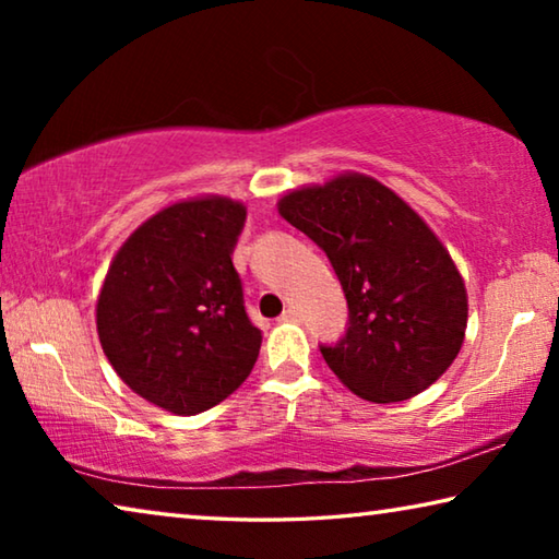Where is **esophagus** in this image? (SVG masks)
<instances>
[{"label": "esophagus", "instance_id": "obj_1", "mask_svg": "<svg viewBox=\"0 0 559 559\" xmlns=\"http://www.w3.org/2000/svg\"><path fill=\"white\" fill-rule=\"evenodd\" d=\"M281 320H286V323H293V320H298V310L296 308H286V310H283Z\"/></svg>", "mask_w": 559, "mask_h": 559}]
</instances>
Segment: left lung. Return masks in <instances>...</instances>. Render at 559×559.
Wrapping results in <instances>:
<instances>
[{"label": "left lung", "instance_id": "8db88e82", "mask_svg": "<svg viewBox=\"0 0 559 559\" xmlns=\"http://www.w3.org/2000/svg\"><path fill=\"white\" fill-rule=\"evenodd\" d=\"M316 241L347 300V325L320 345L347 390L377 404L404 402L449 370L466 333L468 302L456 266L421 216L365 175L306 187L278 204Z\"/></svg>", "mask_w": 559, "mask_h": 559}]
</instances>
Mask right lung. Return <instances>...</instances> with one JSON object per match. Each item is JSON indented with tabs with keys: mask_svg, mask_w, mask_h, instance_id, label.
<instances>
[{
	"mask_svg": "<svg viewBox=\"0 0 559 559\" xmlns=\"http://www.w3.org/2000/svg\"><path fill=\"white\" fill-rule=\"evenodd\" d=\"M243 222L224 197L167 206L122 243L103 283V353L132 392L173 414L212 409L257 365L261 330L231 263Z\"/></svg>",
	"mask_w": 559,
	"mask_h": 559,
	"instance_id": "right-lung-1",
	"label": "right lung"
}]
</instances>
